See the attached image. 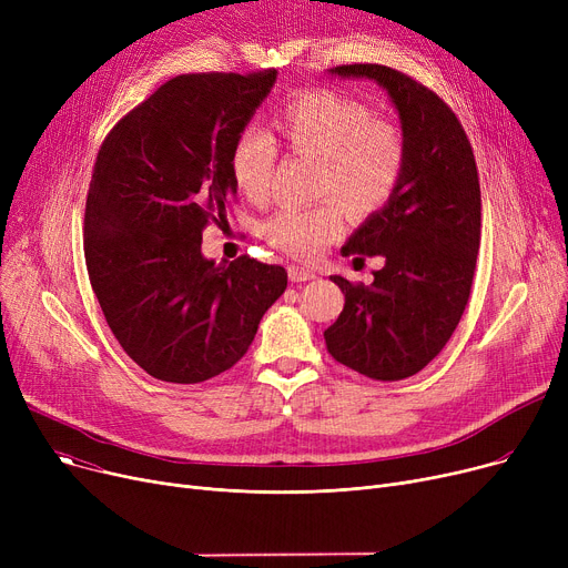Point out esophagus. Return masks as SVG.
Returning a JSON list of instances; mask_svg holds the SVG:
<instances>
[{
	"label": "esophagus",
	"mask_w": 568,
	"mask_h": 568,
	"mask_svg": "<svg viewBox=\"0 0 568 568\" xmlns=\"http://www.w3.org/2000/svg\"><path fill=\"white\" fill-rule=\"evenodd\" d=\"M287 276L292 283H306V281H313L315 278V272L308 266H300V264H290L287 266Z\"/></svg>",
	"instance_id": "34e87169"
}]
</instances>
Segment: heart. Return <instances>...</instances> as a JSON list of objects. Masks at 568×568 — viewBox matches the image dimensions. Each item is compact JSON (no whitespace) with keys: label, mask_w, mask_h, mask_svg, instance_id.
I'll return each instance as SVG.
<instances>
[{"label":"heart","mask_w":568,"mask_h":568,"mask_svg":"<svg viewBox=\"0 0 568 568\" xmlns=\"http://www.w3.org/2000/svg\"><path fill=\"white\" fill-rule=\"evenodd\" d=\"M290 154L317 161L311 206H281L262 221L266 244L296 257L315 260L345 232V207L373 216L396 195L407 163V140L392 119L338 89L313 87L294 94L272 116ZM278 146L266 133L244 129L230 152L232 182L246 200L262 202L272 184Z\"/></svg>","instance_id":"1"}]
</instances>
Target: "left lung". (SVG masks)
<instances>
[{
    "instance_id": "8db88e82",
    "label": "left lung",
    "mask_w": 568,
    "mask_h": 568,
    "mask_svg": "<svg viewBox=\"0 0 568 568\" xmlns=\"http://www.w3.org/2000/svg\"><path fill=\"white\" fill-rule=\"evenodd\" d=\"M343 78H368L389 92L407 140V163L392 202L343 246L345 257L382 255L371 285L332 281L345 306L324 332L334 359L379 382L424 371L469 302L481 242V189L467 133L433 89L382 64H343Z\"/></svg>"
}]
</instances>
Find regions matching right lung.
<instances>
[{"label": "right lung", "mask_w": 568, "mask_h": 568, "mask_svg": "<svg viewBox=\"0 0 568 568\" xmlns=\"http://www.w3.org/2000/svg\"><path fill=\"white\" fill-rule=\"evenodd\" d=\"M276 69L163 82L105 135L84 204V262L119 345L152 377L197 384L248 352L287 272L242 255L202 257L236 186L230 152Z\"/></svg>", "instance_id": "right-lung-1"}]
</instances>
